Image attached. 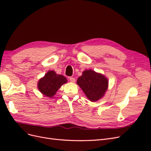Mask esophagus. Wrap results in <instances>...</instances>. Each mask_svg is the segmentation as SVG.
<instances>
[{
	"label": "esophagus",
	"instance_id": "esophagus-1",
	"mask_svg": "<svg viewBox=\"0 0 151 151\" xmlns=\"http://www.w3.org/2000/svg\"><path fill=\"white\" fill-rule=\"evenodd\" d=\"M69 80L70 82H72V83H75L76 82V79L74 77H69Z\"/></svg>",
	"mask_w": 151,
	"mask_h": 151
}]
</instances>
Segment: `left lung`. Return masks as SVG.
<instances>
[{
  "mask_svg": "<svg viewBox=\"0 0 151 151\" xmlns=\"http://www.w3.org/2000/svg\"><path fill=\"white\" fill-rule=\"evenodd\" d=\"M77 84L90 101H96L105 94L108 81L102 74L92 70H86L77 79Z\"/></svg>",
  "mask_w": 151,
  "mask_h": 151,
  "instance_id": "left-lung-1",
  "label": "left lung"
}]
</instances>
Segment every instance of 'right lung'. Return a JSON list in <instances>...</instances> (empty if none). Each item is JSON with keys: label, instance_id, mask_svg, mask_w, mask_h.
Segmentation results:
<instances>
[{"label": "right lung", "instance_id": "obj_1", "mask_svg": "<svg viewBox=\"0 0 151 151\" xmlns=\"http://www.w3.org/2000/svg\"><path fill=\"white\" fill-rule=\"evenodd\" d=\"M67 82V79L63 76L50 70L38 81V88L41 93L50 98L55 94L61 86Z\"/></svg>", "mask_w": 151, "mask_h": 151}]
</instances>
